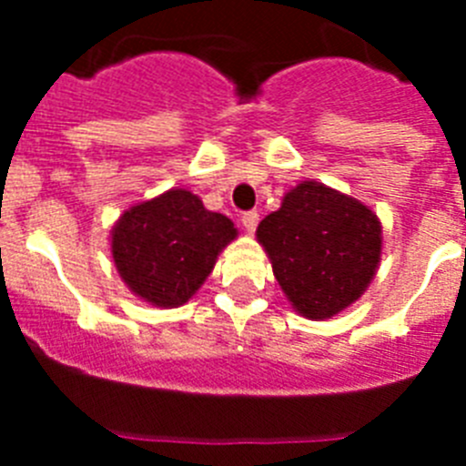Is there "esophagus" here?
I'll use <instances>...</instances> for the list:
<instances>
[{"label": "esophagus", "mask_w": 466, "mask_h": 466, "mask_svg": "<svg viewBox=\"0 0 466 466\" xmlns=\"http://www.w3.org/2000/svg\"><path fill=\"white\" fill-rule=\"evenodd\" d=\"M242 226H245L247 233H254V230H257V226H258V212H257V209L242 214Z\"/></svg>", "instance_id": "esophagus-1"}]
</instances>
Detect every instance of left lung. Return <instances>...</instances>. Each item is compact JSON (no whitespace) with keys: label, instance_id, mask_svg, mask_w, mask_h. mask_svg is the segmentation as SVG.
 Masks as SVG:
<instances>
[{"label":"left lung","instance_id":"1","mask_svg":"<svg viewBox=\"0 0 466 466\" xmlns=\"http://www.w3.org/2000/svg\"><path fill=\"white\" fill-rule=\"evenodd\" d=\"M257 240L291 308L315 322L360 300L382 257L378 214L315 179L284 193L278 212L258 224Z\"/></svg>","mask_w":466,"mask_h":466}]
</instances>
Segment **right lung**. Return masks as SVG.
I'll return each instance as SVG.
<instances>
[{
  "label": "right lung",
  "instance_id": "right-lung-1",
  "mask_svg": "<svg viewBox=\"0 0 466 466\" xmlns=\"http://www.w3.org/2000/svg\"><path fill=\"white\" fill-rule=\"evenodd\" d=\"M236 238L226 214L209 212L187 188H170L118 217L111 226V258L135 296L156 308H179Z\"/></svg>",
  "mask_w": 466,
  "mask_h": 466
}]
</instances>
